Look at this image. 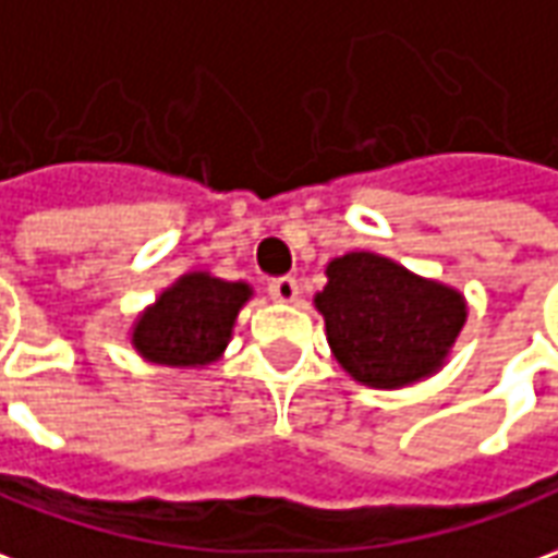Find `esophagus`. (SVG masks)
<instances>
[{
	"instance_id": "1",
	"label": "esophagus",
	"mask_w": 558,
	"mask_h": 558,
	"mask_svg": "<svg viewBox=\"0 0 558 558\" xmlns=\"http://www.w3.org/2000/svg\"><path fill=\"white\" fill-rule=\"evenodd\" d=\"M270 294H272V301L294 303L298 301V279H291V276H279V279H272Z\"/></svg>"
}]
</instances>
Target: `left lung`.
Wrapping results in <instances>:
<instances>
[{"mask_svg": "<svg viewBox=\"0 0 558 558\" xmlns=\"http://www.w3.org/2000/svg\"><path fill=\"white\" fill-rule=\"evenodd\" d=\"M316 310L333 359L371 389H401L437 374L468 318L456 288L422 279L389 257L349 252L328 264Z\"/></svg>", "mask_w": 558, "mask_h": 558, "instance_id": "1", "label": "left lung"}]
</instances>
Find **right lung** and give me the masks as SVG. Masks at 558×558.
Returning <instances> with one entry per match:
<instances>
[{"mask_svg": "<svg viewBox=\"0 0 558 558\" xmlns=\"http://www.w3.org/2000/svg\"><path fill=\"white\" fill-rule=\"evenodd\" d=\"M252 288L209 272H184L133 325V349L151 364L203 367L228 349L233 322Z\"/></svg>", "mask_w": 558, "mask_h": 558, "instance_id": "obj_1", "label": "right lung"}]
</instances>
